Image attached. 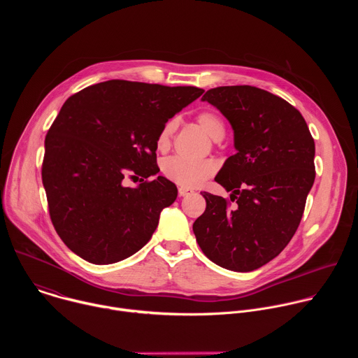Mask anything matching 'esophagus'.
Segmentation results:
<instances>
[{
    "mask_svg": "<svg viewBox=\"0 0 358 358\" xmlns=\"http://www.w3.org/2000/svg\"><path fill=\"white\" fill-rule=\"evenodd\" d=\"M194 191L191 189V188H187V187H180L178 188V194H180V196H188V195H191Z\"/></svg>",
    "mask_w": 358,
    "mask_h": 358,
    "instance_id": "obj_1",
    "label": "esophagus"
}]
</instances>
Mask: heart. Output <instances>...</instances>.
<instances>
[{"instance_id": "obj_1", "label": "heart", "mask_w": 358, "mask_h": 358, "mask_svg": "<svg viewBox=\"0 0 358 358\" xmlns=\"http://www.w3.org/2000/svg\"><path fill=\"white\" fill-rule=\"evenodd\" d=\"M198 123L213 140H221L225 136V124L214 112L199 113ZM176 129L177 119H170L162 126L156 141L159 150L163 151L170 147ZM162 171L170 181L181 187L194 188L215 173V164L210 160H189L181 156H173L163 162Z\"/></svg>"}]
</instances>
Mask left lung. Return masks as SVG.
<instances>
[{
    "mask_svg": "<svg viewBox=\"0 0 358 358\" xmlns=\"http://www.w3.org/2000/svg\"><path fill=\"white\" fill-rule=\"evenodd\" d=\"M203 101L231 123L236 155L215 177L238 206L203 192L207 208L192 231L206 257L235 272L258 269L294 235L313 187L315 140L297 109L255 86H220Z\"/></svg>",
    "mask_w": 358,
    "mask_h": 358,
    "instance_id": "1",
    "label": "left lung"
}]
</instances>
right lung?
<instances>
[{
	"mask_svg": "<svg viewBox=\"0 0 358 358\" xmlns=\"http://www.w3.org/2000/svg\"><path fill=\"white\" fill-rule=\"evenodd\" d=\"M202 93L194 86L108 80L65 101L45 137L42 182L55 231L78 257L109 265L150 241L178 192L156 176L157 134ZM127 175L142 182L126 187Z\"/></svg>",
	"mask_w": 358,
	"mask_h": 358,
	"instance_id": "add662e5",
	"label": "right lung"
}]
</instances>
